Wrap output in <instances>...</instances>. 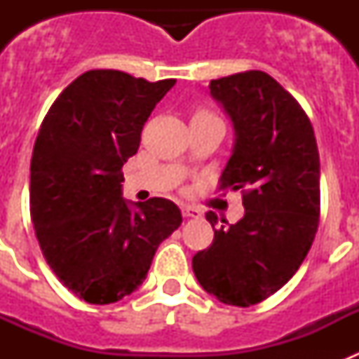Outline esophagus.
Here are the masks:
<instances>
[{
    "mask_svg": "<svg viewBox=\"0 0 359 359\" xmlns=\"http://www.w3.org/2000/svg\"><path fill=\"white\" fill-rule=\"evenodd\" d=\"M182 214L183 217H201V210L196 207H190V205H183Z\"/></svg>",
    "mask_w": 359,
    "mask_h": 359,
    "instance_id": "34e87169",
    "label": "esophagus"
}]
</instances>
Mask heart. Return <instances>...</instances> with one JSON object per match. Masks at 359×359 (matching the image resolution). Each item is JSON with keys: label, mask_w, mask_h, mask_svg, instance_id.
I'll use <instances>...</instances> for the list:
<instances>
[{"label": "heart", "mask_w": 359, "mask_h": 359, "mask_svg": "<svg viewBox=\"0 0 359 359\" xmlns=\"http://www.w3.org/2000/svg\"><path fill=\"white\" fill-rule=\"evenodd\" d=\"M196 115H210V113H208V111H205V109H199V111H196Z\"/></svg>", "instance_id": "heart-1"}]
</instances>
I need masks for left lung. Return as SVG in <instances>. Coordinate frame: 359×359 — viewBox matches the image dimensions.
<instances>
[{
    "label": "left lung",
    "mask_w": 359,
    "mask_h": 359,
    "mask_svg": "<svg viewBox=\"0 0 359 359\" xmlns=\"http://www.w3.org/2000/svg\"><path fill=\"white\" fill-rule=\"evenodd\" d=\"M231 118L233 151L219 189L243 190L244 217L214 230L192 269L207 293L250 307L277 293L300 268L320 223V156L306 111L259 69L210 81ZM212 228L217 215L208 212ZM224 221V219H221Z\"/></svg>",
    "instance_id": "1"
}]
</instances>
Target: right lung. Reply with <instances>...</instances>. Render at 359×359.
<instances>
[{
	"label": "right lung",
	"instance_id": "1",
	"mask_svg": "<svg viewBox=\"0 0 359 359\" xmlns=\"http://www.w3.org/2000/svg\"><path fill=\"white\" fill-rule=\"evenodd\" d=\"M174 79L118 69L82 73L44 116L30 163V215L57 278L88 304H113L147 277L163 239L182 224L165 198H122L123 163Z\"/></svg>",
	"mask_w": 359,
	"mask_h": 359
}]
</instances>
